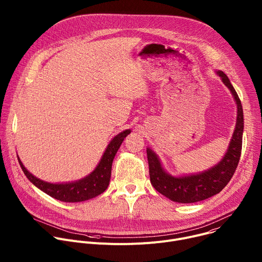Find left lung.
Returning a JSON list of instances; mask_svg holds the SVG:
<instances>
[{
	"label": "left lung",
	"mask_w": 262,
	"mask_h": 262,
	"mask_svg": "<svg viewBox=\"0 0 262 262\" xmlns=\"http://www.w3.org/2000/svg\"><path fill=\"white\" fill-rule=\"evenodd\" d=\"M223 83L231 91L237 104L236 126L224 159L211 169L190 176L173 177L166 173L160 160L150 148H147L149 175L154 188L172 201L179 203H194L205 200L220 193L232 178L242 155L244 113L242 101L231 85L228 77L223 71L216 72Z\"/></svg>",
	"instance_id": "8db88e82"
}]
</instances>
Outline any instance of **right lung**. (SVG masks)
<instances>
[{"label": "right lung", "instance_id": "add662e5", "mask_svg": "<svg viewBox=\"0 0 262 262\" xmlns=\"http://www.w3.org/2000/svg\"><path fill=\"white\" fill-rule=\"evenodd\" d=\"M130 133L126 129L117 135L107 145L105 151L96 169L87 177L69 183H50L32 175L23 165L18 158V163L27 178L37 188L49 196L63 202H81L94 198L103 193L110 182L112 163L124 138Z\"/></svg>", "mask_w": 262, "mask_h": 262}]
</instances>
